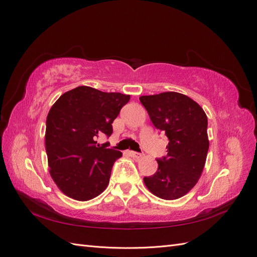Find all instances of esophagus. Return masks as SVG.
<instances>
[{"label":"esophagus","mask_w":257,"mask_h":257,"mask_svg":"<svg viewBox=\"0 0 257 257\" xmlns=\"http://www.w3.org/2000/svg\"><path fill=\"white\" fill-rule=\"evenodd\" d=\"M128 153H130L131 157H133V158H135L137 160L143 158V154H141V153H137V152H134V151H128Z\"/></svg>","instance_id":"esophagus-1"}]
</instances>
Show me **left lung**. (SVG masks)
Returning a JSON list of instances; mask_svg holds the SVG:
<instances>
[{
  "instance_id": "1",
  "label": "left lung",
  "mask_w": 257,
  "mask_h": 257,
  "mask_svg": "<svg viewBox=\"0 0 257 257\" xmlns=\"http://www.w3.org/2000/svg\"><path fill=\"white\" fill-rule=\"evenodd\" d=\"M153 125L169 139L167 157L158 160L159 168L144 182L153 195L165 200L188 194L203 173L209 139L207 115L195 100L178 92L139 97Z\"/></svg>"
}]
</instances>
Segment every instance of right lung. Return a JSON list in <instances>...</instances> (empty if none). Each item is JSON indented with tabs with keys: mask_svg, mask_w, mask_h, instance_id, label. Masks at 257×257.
I'll return each instance as SVG.
<instances>
[{
	"mask_svg": "<svg viewBox=\"0 0 257 257\" xmlns=\"http://www.w3.org/2000/svg\"><path fill=\"white\" fill-rule=\"evenodd\" d=\"M130 97L81 85L62 94L50 108L45 133L49 173L66 196L87 201L107 188L122 153L95 139L112 134L111 124Z\"/></svg>",
	"mask_w": 257,
	"mask_h": 257,
	"instance_id": "obj_1",
	"label": "right lung"
}]
</instances>
